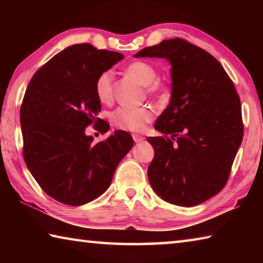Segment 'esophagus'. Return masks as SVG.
Segmentation results:
<instances>
[{
  "label": "esophagus",
  "mask_w": 263,
  "mask_h": 263,
  "mask_svg": "<svg viewBox=\"0 0 263 263\" xmlns=\"http://www.w3.org/2000/svg\"><path fill=\"white\" fill-rule=\"evenodd\" d=\"M132 137H133V140H135L136 142H140V141L145 139L144 137L140 136V135H136V133H135V135H132Z\"/></svg>",
  "instance_id": "34e87169"
}]
</instances>
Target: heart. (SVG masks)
Listing matches in <instances>:
<instances>
[{"label":"heart","instance_id":"1","mask_svg":"<svg viewBox=\"0 0 263 263\" xmlns=\"http://www.w3.org/2000/svg\"><path fill=\"white\" fill-rule=\"evenodd\" d=\"M128 75L138 80L142 86H146L149 94H162L166 91L163 84L158 81V69L147 61H133L127 66ZM114 72L105 70L101 73L95 82L96 96L102 103H109L112 100ZM153 111L149 106H119L111 114V119L115 126L128 131L144 130L146 124L153 119Z\"/></svg>","mask_w":263,"mask_h":263}]
</instances>
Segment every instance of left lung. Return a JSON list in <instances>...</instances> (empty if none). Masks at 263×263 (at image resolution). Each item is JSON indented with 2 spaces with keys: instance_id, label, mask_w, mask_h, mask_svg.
I'll return each mask as SVG.
<instances>
[{
  "instance_id": "1",
  "label": "left lung",
  "mask_w": 263,
  "mask_h": 263,
  "mask_svg": "<svg viewBox=\"0 0 263 263\" xmlns=\"http://www.w3.org/2000/svg\"><path fill=\"white\" fill-rule=\"evenodd\" d=\"M136 58H164L172 65L171 103L148 137L154 159L147 175L155 194L180 206L213 197L229 180L241 145L239 95L220 62L181 38L142 48Z\"/></svg>"
}]
</instances>
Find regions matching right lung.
<instances>
[{
	"label": "right lung",
	"mask_w": 263,
	"mask_h": 263,
	"mask_svg": "<svg viewBox=\"0 0 263 263\" xmlns=\"http://www.w3.org/2000/svg\"><path fill=\"white\" fill-rule=\"evenodd\" d=\"M124 58L77 44L48 60L31 79L21 106L23 157L45 193L64 204L83 205L109 188L118 163L132 148L126 131L94 144L86 127L101 122L95 82ZM102 132L109 124L101 123Z\"/></svg>",
	"instance_id": "right-lung-1"
}]
</instances>
